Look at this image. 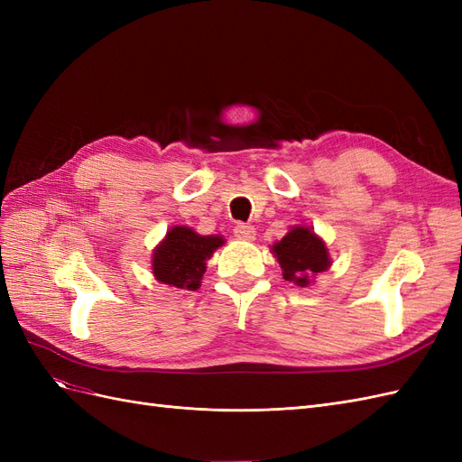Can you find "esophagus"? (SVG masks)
I'll list each match as a JSON object with an SVG mask.
<instances>
[{
  "mask_svg": "<svg viewBox=\"0 0 462 462\" xmlns=\"http://www.w3.org/2000/svg\"><path fill=\"white\" fill-rule=\"evenodd\" d=\"M233 233H235V236H239V239H243V241H253L256 236V229L253 226H248V223H236Z\"/></svg>",
  "mask_w": 462,
  "mask_h": 462,
  "instance_id": "obj_1",
  "label": "esophagus"
}]
</instances>
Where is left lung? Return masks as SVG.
I'll return each instance as SVG.
<instances>
[{
  "label": "left lung",
  "mask_w": 462,
  "mask_h": 462,
  "mask_svg": "<svg viewBox=\"0 0 462 462\" xmlns=\"http://www.w3.org/2000/svg\"><path fill=\"white\" fill-rule=\"evenodd\" d=\"M272 254L277 258L285 282L297 287H309L314 275L331 265L326 243L304 226H295L282 241H277L272 246Z\"/></svg>",
  "instance_id": "8db88e82"
}]
</instances>
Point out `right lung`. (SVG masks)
I'll return each mask as SVG.
<instances>
[{
	"label": "right lung",
	"instance_id": "obj_1",
	"mask_svg": "<svg viewBox=\"0 0 462 462\" xmlns=\"http://www.w3.org/2000/svg\"><path fill=\"white\" fill-rule=\"evenodd\" d=\"M226 239L219 235H199L190 227L175 226L152 254V270L160 283L197 291L206 272V262Z\"/></svg>",
	"mask_w": 462,
	"mask_h": 462
}]
</instances>
